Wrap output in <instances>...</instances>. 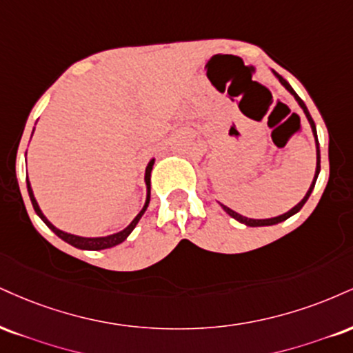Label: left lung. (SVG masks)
<instances>
[{
    "instance_id": "1",
    "label": "left lung",
    "mask_w": 353,
    "mask_h": 353,
    "mask_svg": "<svg viewBox=\"0 0 353 353\" xmlns=\"http://www.w3.org/2000/svg\"><path fill=\"white\" fill-rule=\"evenodd\" d=\"M273 74L276 75V79L279 80V82H281V85L284 88H286L288 92L291 93L292 97H294L296 99V101H298L299 103V107L303 108V112H304V114H305V118H307V121H309V125H311V128H312V134H314V139H316V150H317V164H316V174H314V179H312V184H311V188H309V190L307 192H305V195L303 197V201H301L298 205H294L292 207L291 210H288L286 214H283V215H278V217H273V219H248V217H243V215H240V214H236L235 210H232L230 207H227V205H223V203H220V205H222V209L227 212L228 215H230V217H233L235 220H239L240 223H245V225H248V227H268V225H276V223H279V222H284V220L286 219H290V217H292V215L294 214H298V212L303 209V205L305 202H307V199H309V195H311V192H312V189H314V185H316V181H317V176H319V171H321V151H319V141H317V131H316V125H314V121H312V118H311V114H309V110H307V107H305L304 105V101L299 99V95L298 93H296L294 90H292V87L290 83L286 82V80H284L281 75L279 74H276V72L273 70Z\"/></svg>"
}]
</instances>
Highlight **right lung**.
Segmentation results:
<instances>
[{
  "label": "right lung",
  "mask_w": 353,
  "mask_h": 353,
  "mask_svg": "<svg viewBox=\"0 0 353 353\" xmlns=\"http://www.w3.org/2000/svg\"><path fill=\"white\" fill-rule=\"evenodd\" d=\"M34 133V131H32ZM152 165H154V159H151L150 163L146 165V172H144V182H146V202H144L141 212H139L138 215L133 219V222H131L128 227L123 228L121 232L118 233H113V235H107V236H93V239H88V236H79V235H72V233H67V232H62L59 230L57 227H54L52 223L49 222L48 217H46L44 214H42V210L39 209V203H37L36 197H34V192H32V188H31V182L29 179H26L28 182V192H29V199H31L32 202V207L34 210H36V214L39 215L42 222H44L48 227L52 230L55 235L59 236V239H62L63 241H67V243L75 246V248H80V250H105V248H112V246H117L120 245L121 241H125L128 239V235L131 232H133V228L138 225L139 219L143 217V214L146 212L148 205H150V199H151V171H152Z\"/></svg>",
  "instance_id": "obj_1"
}]
</instances>
